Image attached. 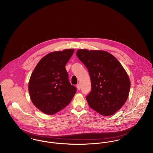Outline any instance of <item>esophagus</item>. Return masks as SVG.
Wrapping results in <instances>:
<instances>
[{
  "mask_svg": "<svg viewBox=\"0 0 153 153\" xmlns=\"http://www.w3.org/2000/svg\"><path fill=\"white\" fill-rule=\"evenodd\" d=\"M76 87V88H77L78 90H80V89H81V87H80V85H79V84H77Z\"/></svg>",
  "mask_w": 153,
  "mask_h": 153,
  "instance_id": "1",
  "label": "esophagus"
}]
</instances>
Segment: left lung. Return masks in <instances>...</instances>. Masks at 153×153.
<instances>
[{
    "instance_id": "1",
    "label": "left lung",
    "mask_w": 153,
    "mask_h": 153,
    "mask_svg": "<svg viewBox=\"0 0 153 153\" xmlns=\"http://www.w3.org/2000/svg\"><path fill=\"white\" fill-rule=\"evenodd\" d=\"M76 55L87 68L91 78L88 105L102 115H113L128 97L131 83L125 69L107 51L79 49Z\"/></svg>"
}]
</instances>
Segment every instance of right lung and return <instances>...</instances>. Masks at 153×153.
Returning <instances> with one entry per match:
<instances>
[{
    "label": "right lung",
    "instance_id": "right-lung-1",
    "mask_svg": "<svg viewBox=\"0 0 153 153\" xmlns=\"http://www.w3.org/2000/svg\"><path fill=\"white\" fill-rule=\"evenodd\" d=\"M74 52L69 49L47 54L31 74L28 85L30 100L44 114L53 115L64 108L76 92L69 82L65 69Z\"/></svg>",
    "mask_w": 153,
    "mask_h": 153
}]
</instances>
